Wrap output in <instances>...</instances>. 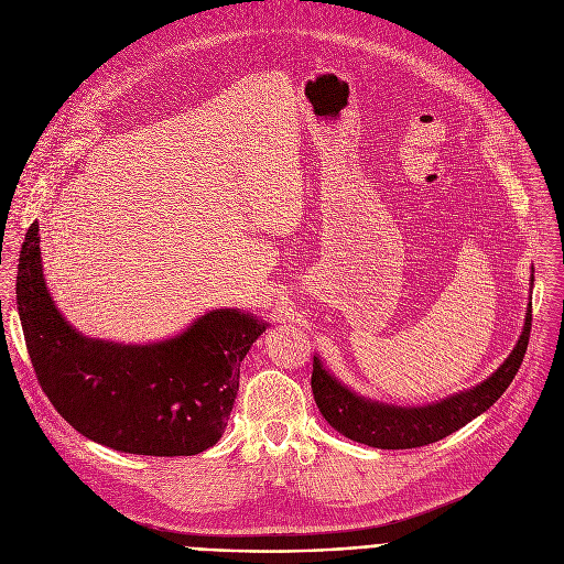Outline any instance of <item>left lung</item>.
<instances>
[{
	"label": "left lung",
	"instance_id": "1",
	"mask_svg": "<svg viewBox=\"0 0 564 564\" xmlns=\"http://www.w3.org/2000/svg\"><path fill=\"white\" fill-rule=\"evenodd\" d=\"M533 285V274H531ZM531 335V301L527 307L522 335L507 361L479 386L446 397L429 406H392L359 397L330 375L318 357L312 361V392L326 422L352 442L372 448H417L444 440L470 420L489 411L513 381L522 366Z\"/></svg>",
	"mask_w": 564,
	"mask_h": 564
}]
</instances>
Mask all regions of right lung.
Segmentation results:
<instances>
[{"label": "right lung", "mask_w": 564, "mask_h": 564, "mask_svg": "<svg viewBox=\"0 0 564 564\" xmlns=\"http://www.w3.org/2000/svg\"><path fill=\"white\" fill-rule=\"evenodd\" d=\"M15 292L29 357L55 411L85 437L133 455L214 446L234 409L240 361L268 328L254 314L225 307L147 346L87 337L51 299L37 220L20 252Z\"/></svg>", "instance_id": "right-lung-1"}]
</instances>
